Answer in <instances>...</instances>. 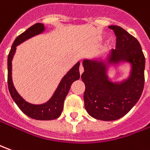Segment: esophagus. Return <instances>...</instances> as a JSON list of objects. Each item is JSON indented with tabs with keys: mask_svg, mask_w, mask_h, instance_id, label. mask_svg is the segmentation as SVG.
Returning a JSON list of instances; mask_svg holds the SVG:
<instances>
[{
	"mask_svg": "<svg viewBox=\"0 0 150 150\" xmlns=\"http://www.w3.org/2000/svg\"><path fill=\"white\" fill-rule=\"evenodd\" d=\"M79 70H80V75H82V73L84 72V67H83V65H80V69H79Z\"/></svg>",
	"mask_w": 150,
	"mask_h": 150,
	"instance_id": "34e87169",
	"label": "esophagus"
}]
</instances>
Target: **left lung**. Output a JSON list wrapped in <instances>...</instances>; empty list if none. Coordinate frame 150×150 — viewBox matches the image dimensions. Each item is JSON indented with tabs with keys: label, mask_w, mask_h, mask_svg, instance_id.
Masks as SVG:
<instances>
[{
	"label": "left lung",
	"mask_w": 150,
	"mask_h": 150,
	"mask_svg": "<svg viewBox=\"0 0 150 150\" xmlns=\"http://www.w3.org/2000/svg\"><path fill=\"white\" fill-rule=\"evenodd\" d=\"M116 35V49H112L105 61L102 58L84 59L85 108L96 120H116L125 116L135 105L142 95L144 85L145 58L139 42L125 30L110 25ZM122 62L131 64L128 79L113 82L107 75L108 67Z\"/></svg>",
	"instance_id": "1"
}]
</instances>
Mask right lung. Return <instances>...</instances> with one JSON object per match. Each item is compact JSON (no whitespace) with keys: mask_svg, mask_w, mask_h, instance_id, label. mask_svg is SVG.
<instances>
[{"mask_svg":"<svg viewBox=\"0 0 150 150\" xmlns=\"http://www.w3.org/2000/svg\"><path fill=\"white\" fill-rule=\"evenodd\" d=\"M44 30L45 25L43 24L36 23L27 29L25 31H24L23 33L18 35L16 39L15 40L11 46V49L10 50V53L8 54V89L15 103L17 105L20 110L25 115H26L27 116L32 118L34 120H51L57 119L61 115L64 107V101L67 94L69 93L70 86L74 81L80 79V75L79 71L80 62H77L67 72V74L60 80L59 85L54 91L52 97L46 103L42 105H33L25 100L15 89L12 82V76H11V70H12L11 61L13 59L14 54L16 53V46L21 44L25 40L30 39L36 35L42 33Z\"/></svg>","mask_w":150,"mask_h":150,"instance_id":"right-lung-1","label":"right lung"}]
</instances>
